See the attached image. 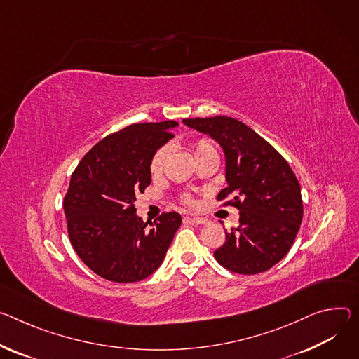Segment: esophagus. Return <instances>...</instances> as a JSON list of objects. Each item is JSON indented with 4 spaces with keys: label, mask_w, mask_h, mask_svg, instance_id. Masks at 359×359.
Masks as SVG:
<instances>
[{
    "label": "esophagus",
    "mask_w": 359,
    "mask_h": 359,
    "mask_svg": "<svg viewBox=\"0 0 359 359\" xmlns=\"http://www.w3.org/2000/svg\"><path fill=\"white\" fill-rule=\"evenodd\" d=\"M190 220L193 223H196V224H206V223H209V220L206 217H199V216H191Z\"/></svg>",
    "instance_id": "1"
}]
</instances>
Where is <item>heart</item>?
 <instances>
[{
	"instance_id": "obj_1",
	"label": "heart",
	"mask_w": 359,
	"mask_h": 359,
	"mask_svg": "<svg viewBox=\"0 0 359 359\" xmlns=\"http://www.w3.org/2000/svg\"><path fill=\"white\" fill-rule=\"evenodd\" d=\"M191 151H193L194 157H196V156L203 154V153H206V151H216V150H215L213 144H212L209 140L202 139V140H198V142H194V143L191 144ZM168 153H169V151H168L166 147H161V149H158V150L153 154V157H151V160H150V172H151L153 175H157V173L161 172L163 166H165V161H166V158H168ZM184 203H191V199H190L189 196H184Z\"/></svg>"
}]
</instances>
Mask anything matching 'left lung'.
<instances>
[{"instance_id":"left-lung-1","label":"left lung","mask_w":359,"mask_h":359,"mask_svg":"<svg viewBox=\"0 0 359 359\" xmlns=\"http://www.w3.org/2000/svg\"><path fill=\"white\" fill-rule=\"evenodd\" d=\"M183 123L209 135L223 149L227 187L217 201L239 210V226L224 232L215 259L241 275L265 272L289 252L302 223L301 186L287 161L245 123L215 116Z\"/></svg>"}]
</instances>
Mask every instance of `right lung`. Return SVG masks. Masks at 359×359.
Listing matches in <instances>:
<instances>
[{
	"label": "right lung",
	"mask_w": 359,
	"mask_h": 359,
	"mask_svg": "<svg viewBox=\"0 0 359 359\" xmlns=\"http://www.w3.org/2000/svg\"><path fill=\"white\" fill-rule=\"evenodd\" d=\"M177 121L130 124L80 160L64 196L70 242L83 262L107 280L137 282L163 262L182 223L176 212L153 223L136 215V194L151 182L150 160Z\"/></svg>",
	"instance_id": "add662e5"
}]
</instances>
